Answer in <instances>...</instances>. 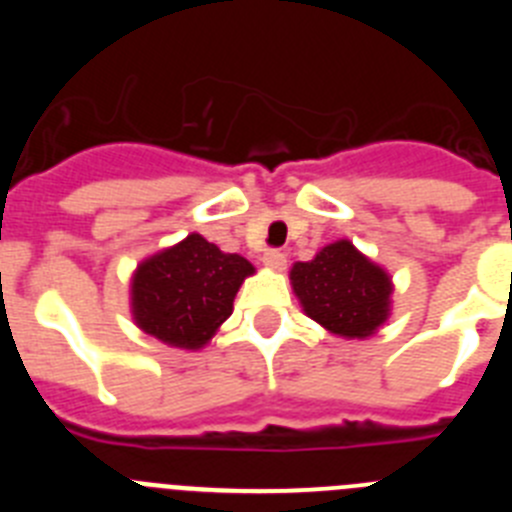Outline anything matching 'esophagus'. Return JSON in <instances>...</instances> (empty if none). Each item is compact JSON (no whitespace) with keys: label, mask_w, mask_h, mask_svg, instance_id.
Here are the masks:
<instances>
[{"label":"esophagus","mask_w":512,"mask_h":512,"mask_svg":"<svg viewBox=\"0 0 512 512\" xmlns=\"http://www.w3.org/2000/svg\"><path fill=\"white\" fill-rule=\"evenodd\" d=\"M264 264L269 266L271 271H284L287 269V256H284L282 251H277V248H271V251L264 253Z\"/></svg>","instance_id":"obj_1"}]
</instances>
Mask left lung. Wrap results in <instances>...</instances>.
Returning a JSON list of instances; mask_svg holds the SVG:
<instances>
[{
	"instance_id": "obj_1",
	"label": "left lung",
	"mask_w": 512,
	"mask_h": 512,
	"mask_svg": "<svg viewBox=\"0 0 512 512\" xmlns=\"http://www.w3.org/2000/svg\"><path fill=\"white\" fill-rule=\"evenodd\" d=\"M289 282L302 312L330 336L361 341L374 336L392 315L390 271L348 238L323 246L315 259L297 261L289 269Z\"/></svg>"
}]
</instances>
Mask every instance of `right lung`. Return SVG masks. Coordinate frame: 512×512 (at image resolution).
<instances>
[{
    "label": "right lung",
    "instance_id": "obj_1",
    "mask_svg": "<svg viewBox=\"0 0 512 512\" xmlns=\"http://www.w3.org/2000/svg\"><path fill=\"white\" fill-rule=\"evenodd\" d=\"M251 274L256 269L241 253H225L200 233H189L135 266L130 312L156 341L200 351L230 318L235 295Z\"/></svg>",
    "mask_w": 512,
    "mask_h": 512
}]
</instances>
